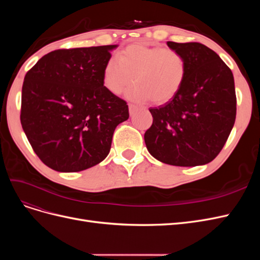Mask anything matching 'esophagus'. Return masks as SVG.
Masks as SVG:
<instances>
[{"label": "esophagus", "mask_w": 260, "mask_h": 260, "mask_svg": "<svg viewBox=\"0 0 260 260\" xmlns=\"http://www.w3.org/2000/svg\"><path fill=\"white\" fill-rule=\"evenodd\" d=\"M136 111H137L136 105H133V104L130 103V104H129V112H130V115H132Z\"/></svg>", "instance_id": "esophagus-1"}]
</instances>
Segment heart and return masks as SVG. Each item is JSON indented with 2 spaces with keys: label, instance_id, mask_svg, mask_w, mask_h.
<instances>
[{
  "label": "heart",
  "instance_id": "b5f03b06",
  "mask_svg": "<svg viewBox=\"0 0 260 260\" xmlns=\"http://www.w3.org/2000/svg\"><path fill=\"white\" fill-rule=\"evenodd\" d=\"M186 60L172 48L151 46L142 43L124 48L119 58H109L104 67L103 83L113 94H120L133 82L129 96L139 102L151 100L165 104L174 99L186 78Z\"/></svg>",
  "mask_w": 260,
  "mask_h": 260
}]
</instances>
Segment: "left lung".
I'll use <instances>...</instances> for the list:
<instances>
[{
	"label": "left lung",
	"instance_id": "1",
	"mask_svg": "<svg viewBox=\"0 0 260 260\" xmlns=\"http://www.w3.org/2000/svg\"><path fill=\"white\" fill-rule=\"evenodd\" d=\"M167 44L184 56L186 78L174 99L149 108L153 123L144 135L147 151L172 166L205 165L216 158L233 128L237 116L233 75L206 45Z\"/></svg>",
	"mask_w": 260,
	"mask_h": 260
}]
</instances>
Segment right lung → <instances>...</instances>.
I'll return each instance as SVG.
<instances>
[{"mask_svg": "<svg viewBox=\"0 0 260 260\" xmlns=\"http://www.w3.org/2000/svg\"><path fill=\"white\" fill-rule=\"evenodd\" d=\"M116 46L53 51L26 74L20 122L35 153L51 169L77 172L104 160L116 127L129 118L127 102L103 83Z\"/></svg>", "mask_w": 260, "mask_h": 260, "instance_id": "add662e5", "label": "right lung"}]
</instances>
